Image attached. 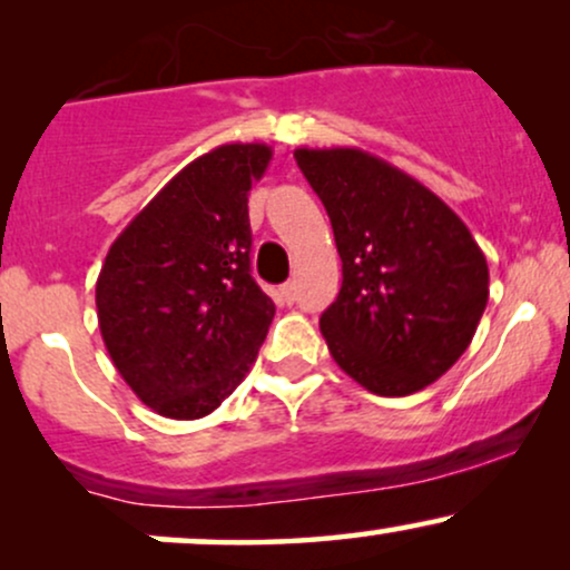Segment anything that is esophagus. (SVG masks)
Returning <instances> with one entry per match:
<instances>
[{"label":"esophagus","instance_id":"esophagus-1","mask_svg":"<svg viewBox=\"0 0 570 570\" xmlns=\"http://www.w3.org/2000/svg\"><path fill=\"white\" fill-rule=\"evenodd\" d=\"M281 294H284L286 303H294V297H297V286H294V281H286V284L281 286Z\"/></svg>","mask_w":570,"mask_h":570}]
</instances>
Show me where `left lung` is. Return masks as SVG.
Returning <instances> with one entry per match:
<instances>
[{
	"mask_svg": "<svg viewBox=\"0 0 570 570\" xmlns=\"http://www.w3.org/2000/svg\"><path fill=\"white\" fill-rule=\"evenodd\" d=\"M343 259L322 313L337 367L377 396L426 389L461 358L488 305V263L429 187L356 147L294 149Z\"/></svg>",
	"mask_w": 570,
	"mask_h": 570,
	"instance_id": "left-lung-1",
	"label": "left lung"
}]
</instances>
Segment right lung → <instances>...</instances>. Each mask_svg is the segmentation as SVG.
Here are the masks:
<instances>
[{
  "instance_id": "right-lung-1",
  "label": "right lung",
  "mask_w": 570,
  "mask_h": 570,
  "mask_svg": "<svg viewBox=\"0 0 570 570\" xmlns=\"http://www.w3.org/2000/svg\"><path fill=\"white\" fill-rule=\"evenodd\" d=\"M267 144H222L168 181L117 235L96 281L117 372L158 415H208L246 377L276 305L252 278L248 189Z\"/></svg>"
}]
</instances>
